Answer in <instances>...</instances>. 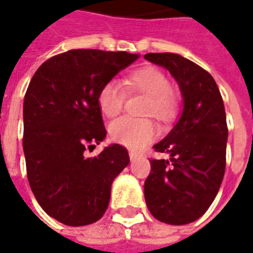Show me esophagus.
<instances>
[{"label":"esophagus","mask_w":253,"mask_h":253,"mask_svg":"<svg viewBox=\"0 0 253 253\" xmlns=\"http://www.w3.org/2000/svg\"><path fill=\"white\" fill-rule=\"evenodd\" d=\"M128 156H130V160H131V161H134V160L138 159V154L134 153V152H130V153H128Z\"/></svg>","instance_id":"34e87169"}]
</instances>
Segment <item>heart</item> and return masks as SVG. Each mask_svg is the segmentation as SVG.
Segmentation results:
<instances>
[{
    "label": "heart",
    "mask_w": 253,
    "mask_h": 253,
    "mask_svg": "<svg viewBox=\"0 0 253 253\" xmlns=\"http://www.w3.org/2000/svg\"><path fill=\"white\" fill-rule=\"evenodd\" d=\"M127 92H142L148 94L146 114L161 122L173 119L177 111V99L164 72L157 67L146 66L127 74L123 80ZM126 93L115 81L107 83L100 89L97 103L101 112L108 118L116 116L123 108ZM111 138L132 150L141 149L157 135V128L149 119L121 118L110 126Z\"/></svg>",
    "instance_id": "heart-1"
}]
</instances>
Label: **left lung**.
I'll list each match as a JSON object with an SVG mask.
<instances>
[{"mask_svg":"<svg viewBox=\"0 0 253 253\" xmlns=\"http://www.w3.org/2000/svg\"><path fill=\"white\" fill-rule=\"evenodd\" d=\"M149 62L175 78L183 97L179 121L154 145L168 160H152L145 201L156 219L186 225L201 218L222 183L228 126L222 97L210 73L179 54L149 52Z\"/></svg>","mask_w":253,"mask_h":253,"instance_id":"left-lung-1","label":"left lung"}]
</instances>
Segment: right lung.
Instances as JSON below:
<instances>
[{"label": "right lung", "instance_id": "add662e5", "mask_svg": "<svg viewBox=\"0 0 253 253\" xmlns=\"http://www.w3.org/2000/svg\"><path fill=\"white\" fill-rule=\"evenodd\" d=\"M139 55L70 50L47 59L31 80L23 105L27 176L36 201L69 226L104 215L111 186L126 168V148L111 143L96 157L85 150L104 141L100 89Z\"/></svg>", "mask_w": 253, "mask_h": 253}]
</instances>
